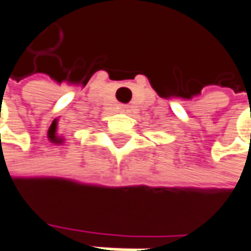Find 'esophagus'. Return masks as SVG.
<instances>
[{"label": "esophagus", "mask_w": 251, "mask_h": 251, "mask_svg": "<svg viewBox=\"0 0 251 251\" xmlns=\"http://www.w3.org/2000/svg\"><path fill=\"white\" fill-rule=\"evenodd\" d=\"M121 112H124V113H129L130 112V106H127V105H121Z\"/></svg>", "instance_id": "1"}]
</instances>
